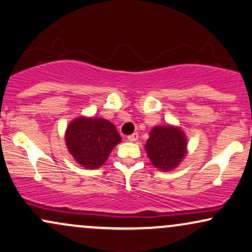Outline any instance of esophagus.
<instances>
[{"label": "esophagus", "instance_id": "obj_1", "mask_svg": "<svg viewBox=\"0 0 252 252\" xmlns=\"http://www.w3.org/2000/svg\"><path fill=\"white\" fill-rule=\"evenodd\" d=\"M128 141H130V142H135L136 140L139 139V134L138 133H133V134H130V135H128Z\"/></svg>", "mask_w": 252, "mask_h": 252}]
</instances>
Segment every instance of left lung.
I'll return each mask as SVG.
<instances>
[{
	"label": "left lung",
	"mask_w": 252,
	"mask_h": 252,
	"mask_svg": "<svg viewBox=\"0 0 252 252\" xmlns=\"http://www.w3.org/2000/svg\"><path fill=\"white\" fill-rule=\"evenodd\" d=\"M186 136L179 127L156 126L145 146L153 165L163 171L175 169L186 155Z\"/></svg>",
	"instance_id": "1"
}]
</instances>
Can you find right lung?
Wrapping results in <instances>:
<instances>
[{
	"label": "right lung",
	"instance_id": "1",
	"mask_svg": "<svg viewBox=\"0 0 252 252\" xmlns=\"http://www.w3.org/2000/svg\"><path fill=\"white\" fill-rule=\"evenodd\" d=\"M66 145L78 164L94 169L103 165L111 150L122 141L116 126L103 118L73 120L66 130Z\"/></svg>",
	"mask_w": 252,
	"mask_h": 252
}]
</instances>
